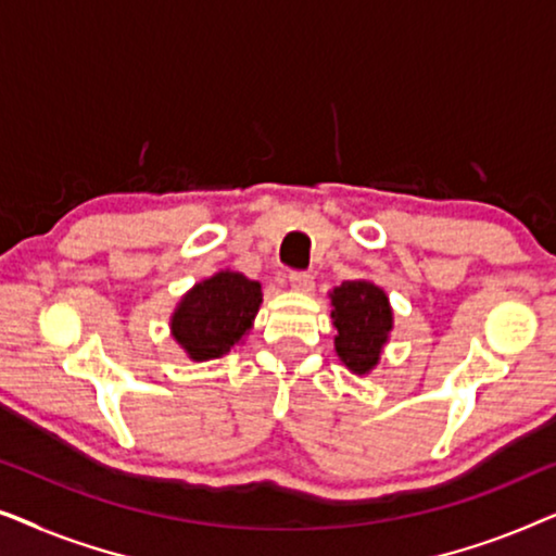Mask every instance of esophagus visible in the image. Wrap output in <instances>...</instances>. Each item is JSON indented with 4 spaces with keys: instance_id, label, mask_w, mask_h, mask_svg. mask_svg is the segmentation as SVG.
I'll use <instances>...</instances> for the list:
<instances>
[{
    "instance_id": "obj_1",
    "label": "esophagus",
    "mask_w": 556,
    "mask_h": 556,
    "mask_svg": "<svg viewBox=\"0 0 556 556\" xmlns=\"http://www.w3.org/2000/svg\"><path fill=\"white\" fill-rule=\"evenodd\" d=\"M288 280H291L293 291H299V293H311V291H314V276H311V273H291V276H288Z\"/></svg>"
}]
</instances>
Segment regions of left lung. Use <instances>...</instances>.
I'll use <instances>...</instances> for the list:
<instances>
[{"instance_id": "left-lung-1", "label": "left lung", "mask_w": 556, "mask_h": 556, "mask_svg": "<svg viewBox=\"0 0 556 556\" xmlns=\"http://www.w3.org/2000/svg\"><path fill=\"white\" fill-rule=\"evenodd\" d=\"M333 349L341 364L356 377L377 369L394 329V311L384 288L367 278L344 280L329 293Z\"/></svg>"}]
</instances>
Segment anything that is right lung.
Masks as SVG:
<instances>
[{
    "instance_id": "obj_1",
    "label": "right lung",
    "mask_w": 556,
    "mask_h": 556,
    "mask_svg": "<svg viewBox=\"0 0 556 556\" xmlns=\"http://www.w3.org/2000/svg\"><path fill=\"white\" fill-rule=\"evenodd\" d=\"M263 288L240 270H217L181 295L169 318L172 339L192 362H210L242 344L261 311Z\"/></svg>"
}]
</instances>
